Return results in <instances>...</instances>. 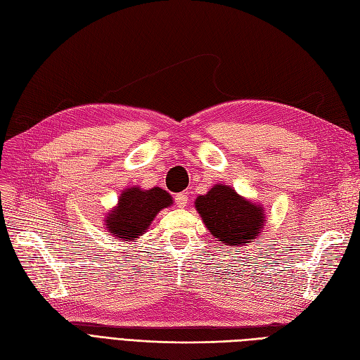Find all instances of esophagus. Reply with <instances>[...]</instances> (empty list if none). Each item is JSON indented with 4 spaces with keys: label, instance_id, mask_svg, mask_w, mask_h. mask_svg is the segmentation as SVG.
I'll use <instances>...</instances> for the list:
<instances>
[{
    "label": "esophagus",
    "instance_id": "obj_1",
    "mask_svg": "<svg viewBox=\"0 0 360 360\" xmlns=\"http://www.w3.org/2000/svg\"><path fill=\"white\" fill-rule=\"evenodd\" d=\"M188 195L186 193H177L176 195V204L177 207H180V209H183V207L188 205Z\"/></svg>",
    "mask_w": 360,
    "mask_h": 360
}]
</instances>
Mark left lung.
Returning <instances> with one entry per match:
<instances>
[{
    "label": "left lung",
    "mask_w": 360,
    "mask_h": 360,
    "mask_svg": "<svg viewBox=\"0 0 360 360\" xmlns=\"http://www.w3.org/2000/svg\"><path fill=\"white\" fill-rule=\"evenodd\" d=\"M195 209L214 238L230 246L254 242L266 225L263 207L240 197L228 184H214L205 195H200Z\"/></svg>",
    "instance_id": "left-lung-1"
}]
</instances>
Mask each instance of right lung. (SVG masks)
I'll list each match as a JSON object with an SVG mask.
<instances>
[{
  "label": "right lung",
  "mask_w": 360,
  "mask_h": 360,
  "mask_svg": "<svg viewBox=\"0 0 360 360\" xmlns=\"http://www.w3.org/2000/svg\"><path fill=\"white\" fill-rule=\"evenodd\" d=\"M172 204V197L160 188H127L120 195L118 204L105 216L106 230L124 242L143 236L156 214Z\"/></svg>",
  "instance_id": "obj_1"
}]
</instances>
